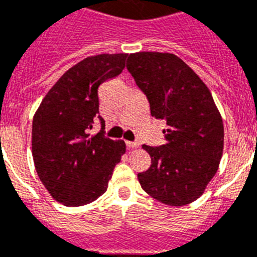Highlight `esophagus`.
<instances>
[{"label":"esophagus","mask_w":257,"mask_h":257,"mask_svg":"<svg viewBox=\"0 0 257 257\" xmlns=\"http://www.w3.org/2000/svg\"><path fill=\"white\" fill-rule=\"evenodd\" d=\"M126 147L131 149H136L140 147V144L139 143H132V141H126Z\"/></svg>","instance_id":"obj_1"}]
</instances>
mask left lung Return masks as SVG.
Listing matches in <instances>:
<instances>
[{
	"instance_id": "left-lung-1",
	"label": "left lung",
	"mask_w": 257,
	"mask_h": 257,
	"mask_svg": "<svg viewBox=\"0 0 257 257\" xmlns=\"http://www.w3.org/2000/svg\"><path fill=\"white\" fill-rule=\"evenodd\" d=\"M126 68L148 97L152 117L167 121L165 144L143 145L151 167L137 175L141 188L172 207L193 203L216 175L223 156V118L211 90L172 53H132Z\"/></svg>"
}]
</instances>
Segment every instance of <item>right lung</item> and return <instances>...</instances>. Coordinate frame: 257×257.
<instances>
[{"label": "right lung", "instance_id": "obj_1", "mask_svg": "<svg viewBox=\"0 0 257 257\" xmlns=\"http://www.w3.org/2000/svg\"><path fill=\"white\" fill-rule=\"evenodd\" d=\"M126 53L89 56L66 70L49 89L33 117L32 153L42 184L58 203L81 207L106 192L125 153L122 140L102 131L90 136L98 116V86L125 68Z\"/></svg>", "mask_w": 257, "mask_h": 257}]
</instances>
